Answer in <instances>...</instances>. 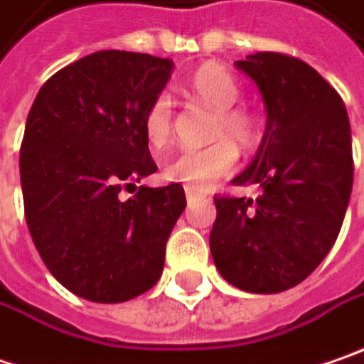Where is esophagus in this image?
<instances>
[{"label": "esophagus", "instance_id": "34e87169", "mask_svg": "<svg viewBox=\"0 0 364 364\" xmlns=\"http://www.w3.org/2000/svg\"><path fill=\"white\" fill-rule=\"evenodd\" d=\"M185 198H187V201L191 203V201L199 199V193H198V191H193V189H189V187H187V189H185Z\"/></svg>", "mask_w": 364, "mask_h": 364}]
</instances>
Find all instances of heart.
I'll list each match as a JSON object with an SVG mask.
<instances>
[{"label":"heart","instance_id":"heart-1","mask_svg":"<svg viewBox=\"0 0 364 364\" xmlns=\"http://www.w3.org/2000/svg\"><path fill=\"white\" fill-rule=\"evenodd\" d=\"M185 93L215 109L212 136L222 140L203 149L177 152L166 161L165 177L168 181L183 183L189 189L205 191L236 166L238 152L228 138L242 149L252 146L259 138V122L246 107L236 105L242 95L240 83L218 63H205L191 73L185 81ZM142 126L152 151L165 149L173 134V103L166 95H156L152 100Z\"/></svg>","mask_w":364,"mask_h":364}]
</instances>
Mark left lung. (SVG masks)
I'll list each match as a JSON object with an SVG mask.
<instances>
[{"mask_svg": "<svg viewBox=\"0 0 364 364\" xmlns=\"http://www.w3.org/2000/svg\"><path fill=\"white\" fill-rule=\"evenodd\" d=\"M236 67L261 89L267 132L234 185L259 196H215L210 248L220 275L250 293L301 283L338 238L353 191L350 122L338 91L308 63L257 53Z\"/></svg>", "mask_w": 364, "mask_h": 364, "instance_id": "1", "label": "left lung"}]
</instances>
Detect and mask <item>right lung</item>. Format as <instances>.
I'll use <instances>...</instances> for the list:
<instances>
[{"instance_id":"add662e5","label":"right lung","mask_w":364,"mask_h":364,"mask_svg":"<svg viewBox=\"0 0 364 364\" xmlns=\"http://www.w3.org/2000/svg\"><path fill=\"white\" fill-rule=\"evenodd\" d=\"M171 71V58L100 50L55 73L30 107L20 149L26 224L46 269L89 301H128L163 275L183 187L118 196L156 171L142 122Z\"/></svg>"}]
</instances>
